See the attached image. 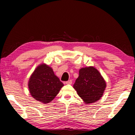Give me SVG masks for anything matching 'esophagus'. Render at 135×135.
<instances>
[{"label":"esophagus","instance_id":"1","mask_svg":"<svg viewBox=\"0 0 135 135\" xmlns=\"http://www.w3.org/2000/svg\"><path fill=\"white\" fill-rule=\"evenodd\" d=\"M65 83L67 84H72V80H70L66 81Z\"/></svg>","mask_w":135,"mask_h":135}]
</instances>
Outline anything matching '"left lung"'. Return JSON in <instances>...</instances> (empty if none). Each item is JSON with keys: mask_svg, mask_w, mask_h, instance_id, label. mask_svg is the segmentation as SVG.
<instances>
[{"mask_svg": "<svg viewBox=\"0 0 135 135\" xmlns=\"http://www.w3.org/2000/svg\"><path fill=\"white\" fill-rule=\"evenodd\" d=\"M73 88L86 104L99 100L104 94L106 82L99 71L93 67L82 68Z\"/></svg>", "mask_w": 135, "mask_h": 135, "instance_id": "1", "label": "left lung"}]
</instances>
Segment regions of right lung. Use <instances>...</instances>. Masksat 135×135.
Segmentation results:
<instances>
[{
    "label": "right lung",
    "instance_id": "right-lung-1",
    "mask_svg": "<svg viewBox=\"0 0 135 135\" xmlns=\"http://www.w3.org/2000/svg\"><path fill=\"white\" fill-rule=\"evenodd\" d=\"M28 85L33 98L43 104H47L54 99L64 84L55 75L51 67L42 64L34 71Z\"/></svg>",
    "mask_w": 135,
    "mask_h": 135
}]
</instances>
